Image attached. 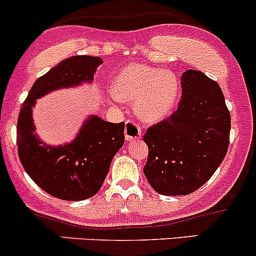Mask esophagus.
<instances>
[{
    "label": "esophagus",
    "mask_w": 256,
    "mask_h": 256,
    "mask_svg": "<svg viewBox=\"0 0 256 256\" xmlns=\"http://www.w3.org/2000/svg\"><path fill=\"white\" fill-rule=\"evenodd\" d=\"M124 134L127 142H136V140H139L142 138V128L136 123L127 122L126 123Z\"/></svg>",
    "instance_id": "obj_1"
}]
</instances>
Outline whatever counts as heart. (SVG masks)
<instances>
[{"instance_id":"heart-1","label":"heart","mask_w":256,"mask_h":256,"mask_svg":"<svg viewBox=\"0 0 256 256\" xmlns=\"http://www.w3.org/2000/svg\"><path fill=\"white\" fill-rule=\"evenodd\" d=\"M112 96L133 102L138 117L145 122H160L173 110L179 82L170 71L142 64H129L120 71L112 83Z\"/></svg>"}]
</instances>
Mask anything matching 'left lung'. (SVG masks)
Segmentation results:
<instances>
[{"instance_id":"obj_1","label":"left lung","mask_w":256,"mask_h":256,"mask_svg":"<svg viewBox=\"0 0 256 256\" xmlns=\"http://www.w3.org/2000/svg\"><path fill=\"white\" fill-rule=\"evenodd\" d=\"M182 100L170 117L148 129L144 174L154 191L185 196L203 186L226 156L231 116L216 82L196 70L182 74Z\"/></svg>"}]
</instances>
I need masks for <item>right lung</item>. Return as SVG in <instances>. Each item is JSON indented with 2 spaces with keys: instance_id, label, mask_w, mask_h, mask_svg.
<instances>
[{
  "instance_id": "obj_1",
  "label": "right lung",
  "mask_w": 256,
  "mask_h": 256,
  "mask_svg": "<svg viewBox=\"0 0 256 256\" xmlns=\"http://www.w3.org/2000/svg\"><path fill=\"white\" fill-rule=\"evenodd\" d=\"M99 56H74L36 80L20 108L16 144L20 162L43 191L64 200H83L102 188L111 160L124 142V122L111 123L90 116L71 142L50 146L35 133L32 108L36 99L53 90L90 83Z\"/></svg>"
}]
</instances>
